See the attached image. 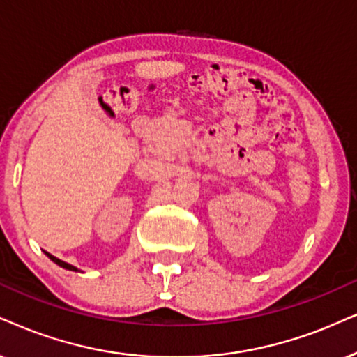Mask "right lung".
<instances>
[{"label": "right lung", "mask_w": 357, "mask_h": 357, "mask_svg": "<svg viewBox=\"0 0 357 357\" xmlns=\"http://www.w3.org/2000/svg\"><path fill=\"white\" fill-rule=\"evenodd\" d=\"M46 254H47V252H46ZM47 257H49V259H51V260L54 261V264H57L59 267H62V268H66V270H72V272H77V268H75L74 265H69V264H66V261L59 260L57 257H54V255H51V254H47Z\"/></svg>", "instance_id": "add662e5"}]
</instances>
